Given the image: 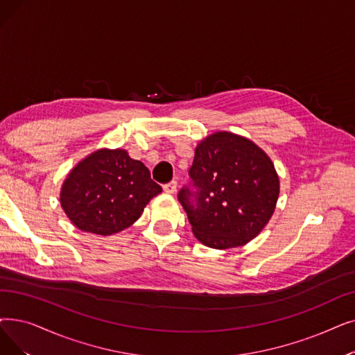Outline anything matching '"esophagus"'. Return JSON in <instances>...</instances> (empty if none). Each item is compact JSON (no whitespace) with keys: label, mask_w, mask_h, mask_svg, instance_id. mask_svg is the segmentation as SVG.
Returning <instances> with one entry per match:
<instances>
[{"label":"esophagus","mask_w":355,"mask_h":355,"mask_svg":"<svg viewBox=\"0 0 355 355\" xmlns=\"http://www.w3.org/2000/svg\"><path fill=\"white\" fill-rule=\"evenodd\" d=\"M177 190V181H169L164 186V191L168 194H173Z\"/></svg>","instance_id":"esophagus-1"}]
</instances>
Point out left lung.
Masks as SVG:
<instances>
[{
    "label": "left lung",
    "mask_w": 355,
    "mask_h": 355,
    "mask_svg": "<svg viewBox=\"0 0 355 355\" xmlns=\"http://www.w3.org/2000/svg\"><path fill=\"white\" fill-rule=\"evenodd\" d=\"M191 182L178 191L194 236L214 250L248 243L268 223L280 181L267 153L246 137L216 132L196 148Z\"/></svg>",
    "instance_id": "1"
}]
</instances>
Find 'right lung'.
<instances>
[{"label":"right lung","instance_id":"1","mask_svg":"<svg viewBox=\"0 0 355 355\" xmlns=\"http://www.w3.org/2000/svg\"><path fill=\"white\" fill-rule=\"evenodd\" d=\"M161 191L149 169L125 149H98L68 174L60 206L78 229L109 236L133 225Z\"/></svg>","mask_w":355,"mask_h":355}]
</instances>
